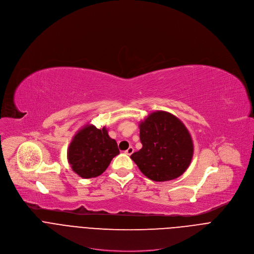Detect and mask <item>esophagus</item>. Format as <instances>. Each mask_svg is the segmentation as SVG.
I'll list each match as a JSON object with an SVG mask.
<instances>
[{
    "mask_svg": "<svg viewBox=\"0 0 254 254\" xmlns=\"http://www.w3.org/2000/svg\"><path fill=\"white\" fill-rule=\"evenodd\" d=\"M133 151H134V150H133V148H132V147H129V148H128V149H127V150L125 152V153H126L127 155L130 156V155L133 153Z\"/></svg>",
    "mask_w": 254,
    "mask_h": 254,
    "instance_id": "esophagus-1",
    "label": "esophagus"
}]
</instances>
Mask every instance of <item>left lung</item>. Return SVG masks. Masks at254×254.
Returning <instances> with one entry per match:
<instances>
[{
	"label": "left lung",
	"instance_id": "1",
	"mask_svg": "<svg viewBox=\"0 0 254 254\" xmlns=\"http://www.w3.org/2000/svg\"><path fill=\"white\" fill-rule=\"evenodd\" d=\"M142 148L130 158L140 172L156 182L174 180L189 168L194 144L192 136L176 116L154 112L139 122Z\"/></svg>",
	"mask_w": 254,
	"mask_h": 254
}]
</instances>
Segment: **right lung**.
Returning <instances> with one entry per match:
<instances>
[{
  "instance_id": "1",
  "label": "right lung",
  "mask_w": 254,
  "mask_h": 254,
  "mask_svg": "<svg viewBox=\"0 0 254 254\" xmlns=\"http://www.w3.org/2000/svg\"><path fill=\"white\" fill-rule=\"evenodd\" d=\"M119 154L118 143L108 135L106 127L97 128L86 124L72 137L67 160L72 171L83 179H90L101 175Z\"/></svg>"
}]
</instances>
